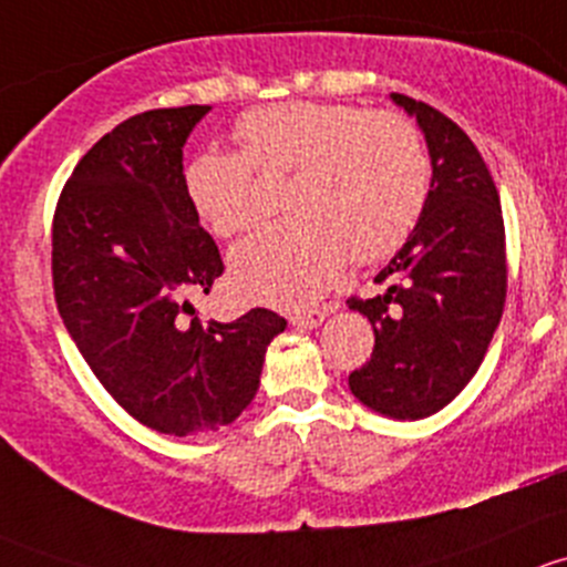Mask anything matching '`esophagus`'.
<instances>
[{
    "label": "esophagus",
    "mask_w": 567,
    "mask_h": 567,
    "mask_svg": "<svg viewBox=\"0 0 567 567\" xmlns=\"http://www.w3.org/2000/svg\"><path fill=\"white\" fill-rule=\"evenodd\" d=\"M327 313H330V308H308V311H297V313H291V324H297V327H319L324 322V317Z\"/></svg>",
    "instance_id": "obj_1"
}]
</instances>
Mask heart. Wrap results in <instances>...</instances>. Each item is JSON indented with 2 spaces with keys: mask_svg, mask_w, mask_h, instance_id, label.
<instances>
[{
  "mask_svg": "<svg viewBox=\"0 0 567 567\" xmlns=\"http://www.w3.org/2000/svg\"><path fill=\"white\" fill-rule=\"evenodd\" d=\"M237 153L204 150L183 188L204 226L237 237L261 220L256 177H286L289 218L231 250V281L250 300L302 306L343 261L369 265L399 250L423 215L431 161L423 133L399 111L291 101L237 120Z\"/></svg>",
  "mask_w": 567,
  "mask_h": 567,
  "instance_id": "1",
  "label": "heart"
}]
</instances>
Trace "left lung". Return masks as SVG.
<instances>
[{
	"mask_svg": "<svg viewBox=\"0 0 567 567\" xmlns=\"http://www.w3.org/2000/svg\"><path fill=\"white\" fill-rule=\"evenodd\" d=\"M417 116L431 153L423 215L377 276L388 289L347 306L369 317L373 352L349 388L371 410L399 420L440 412L481 369L507 291L499 190L472 138L423 101L393 92Z\"/></svg>",
	"mask_w": 567,
	"mask_h": 567,
	"instance_id": "obj_1",
	"label": "left lung"
}]
</instances>
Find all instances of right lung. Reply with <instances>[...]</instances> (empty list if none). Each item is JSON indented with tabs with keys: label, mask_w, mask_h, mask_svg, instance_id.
I'll return each mask as SVG.
<instances>
[{
	"label": "right lung",
	"mask_w": 567,
	"mask_h": 567,
	"mask_svg": "<svg viewBox=\"0 0 567 567\" xmlns=\"http://www.w3.org/2000/svg\"><path fill=\"white\" fill-rule=\"evenodd\" d=\"M207 111L120 122L73 168L51 224L54 300L81 358L131 417L172 436L231 423L286 327L267 308L215 322L190 302L226 270L183 188V144Z\"/></svg>",
	"instance_id": "right-lung-1"
}]
</instances>
